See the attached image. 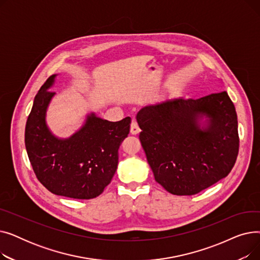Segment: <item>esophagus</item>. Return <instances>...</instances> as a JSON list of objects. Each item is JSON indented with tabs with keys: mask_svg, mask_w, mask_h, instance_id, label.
Returning a JSON list of instances; mask_svg holds the SVG:
<instances>
[{
	"mask_svg": "<svg viewBox=\"0 0 260 260\" xmlns=\"http://www.w3.org/2000/svg\"><path fill=\"white\" fill-rule=\"evenodd\" d=\"M140 133V127L138 125V123L136 121H133L131 124V134L132 135H138Z\"/></svg>",
	"mask_w": 260,
	"mask_h": 260,
	"instance_id": "34e87169",
	"label": "esophagus"
}]
</instances>
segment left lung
I'll return each mask as SVG.
<instances>
[{
  "mask_svg": "<svg viewBox=\"0 0 260 260\" xmlns=\"http://www.w3.org/2000/svg\"><path fill=\"white\" fill-rule=\"evenodd\" d=\"M136 119L155 180L173 195H195L226 177L235 165L238 122L226 91L148 104Z\"/></svg>",
  "mask_w": 260,
  "mask_h": 260,
  "instance_id": "1",
  "label": "left lung"
}]
</instances>
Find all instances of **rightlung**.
I'll return each mask as SVG.
<instances>
[{"label":"right lung","mask_w":260,"mask_h":260,"mask_svg":"<svg viewBox=\"0 0 260 260\" xmlns=\"http://www.w3.org/2000/svg\"><path fill=\"white\" fill-rule=\"evenodd\" d=\"M50 76L37 93L25 127L27 155L39 181L54 195L74 199L99 196L111 183L118 167V149L129 133L131 118L112 122L93 112L68 138L47 125L48 106L56 92Z\"/></svg>","instance_id":"obj_1"}]
</instances>
